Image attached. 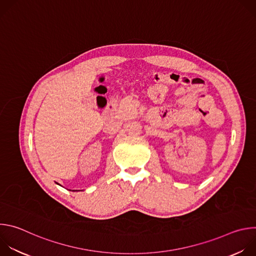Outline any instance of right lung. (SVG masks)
I'll list each match as a JSON object with an SVG mask.
<instances>
[{"instance_id":"obj_1","label":"right lung","mask_w":256,"mask_h":256,"mask_svg":"<svg viewBox=\"0 0 256 256\" xmlns=\"http://www.w3.org/2000/svg\"><path fill=\"white\" fill-rule=\"evenodd\" d=\"M72 192H77V190H72Z\"/></svg>"}]
</instances>
